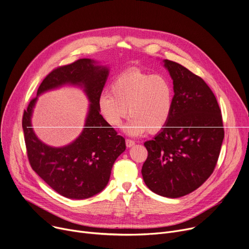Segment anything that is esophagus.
Listing matches in <instances>:
<instances>
[{
    "label": "esophagus",
    "mask_w": 249,
    "mask_h": 249,
    "mask_svg": "<svg viewBox=\"0 0 249 249\" xmlns=\"http://www.w3.org/2000/svg\"><path fill=\"white\" fill-rule=\"evenodd\" d=\"M135 145V142L133 140H130V139H126V147L127 148H131Z\"/></svg>",
    "instance_id": "esophagus-1"
}]
</instances>
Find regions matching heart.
I'll use <instances>...</instances> for the list:
<instances>
[{
    "mask_svg": "<svg viewBox=\"0 0 249 249\" xmlns=\"http://www.w3.org/2000/svg\"><path fill=\"white\" fill-rule=\"evenodd\" d=\"M98 106L104 120L114 129L121 127L129 113L131 119L125 129L127 134L140 136L147 131L155 134L166 125L170 117L173 88L163 75L129 69L116 77L110 92L101 94Z\"/></svg>",
    "mask_w": 249,
    "mask_h": 249,
    "instance_id": "obj_1",
    "label": "heart"
}]
</instances>
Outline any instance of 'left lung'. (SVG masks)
<instances>
[{
    "instance_id": "left-lung-1",
    "label": "left lung",
    "mask_w": 249,
    "mask_h": 249,
    "mask_svg": "<svg viewBox=\"0 0 249 249\" xmlns=\"http://www.w3.org/2000/svg\"><path fill=\"white\" fill-rule=\"evenodd\" d=\"M162 63L173 82V107L163 129L145 142L148 158L142 175L156 194L178 198L199 188L214 171L225 132L208 85L178 63Z\"/></svg>"
}]
</instances>
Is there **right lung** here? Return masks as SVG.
Returning <instances> with one entry per match:
<instances>
[{"mask_svg": "<svg viewBox=\"0 0 249 249\" xmlns=\"http://www.w3.org/2000/svg\"><path fill=\"white\" fill-rule=\"evenodd\" d=\"M109 67L84 58L53 70L43 80L22 117L27 157L32 169L57 193L70 199H87L101 192L109 181L116 159L125 151V139L99 113L98 101ZM65 85L83 89L90 105L84 129L72 143L48 146L32 129L31 118L38 96Z\"/></svg>", "mask_w": 249, "mask_h": 249, "instance_id": "right-lung-1", "label": "right lung"}]
</instances>
